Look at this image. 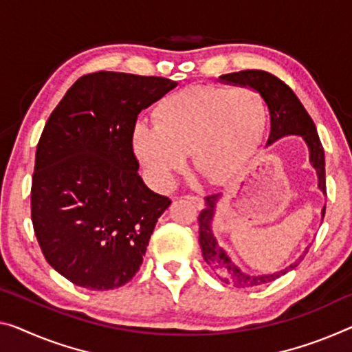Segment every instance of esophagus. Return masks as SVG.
I'll list each match as a JSON object with an SVG mask.
<instances>
[{
    "label": "esophagus",
    "mask_w": 352,
    "mask_h": 352,
    "mask_svg": "<svg viewBox=\"0 0 352 352\" xmlns=\"http://www.w3.org/2000/svg\"><path fill=\"white\" fill-rule=\"evenodd\" d=\"M184 198L188 199V201H190L195 208L201 209L204 206V199L201 197H197V195H186Z\"/></svg>",
    "instance_id": "1"
}]
</instances>
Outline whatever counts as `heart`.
<instances>
[{
  "label": "heart",
  "mask_w": 352,
  "mask_h": 352,
  "mask_svg": "<svg viewBox=\"0 0 352 352\" xmlns=\"http://www.w3.org/2000/svg\"><path fill=\"white\" fill-rule=\"evenodd\" d=\"M154 120L133 127L132 148L155 186H171L190 153L199 175L220 184L244 170L261 144L266 104L245 86H190L162 99Z\"/></svg>",
  "instance_id": "obj_1"
}]
</instances>
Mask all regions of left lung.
I'll use <instances>...</instances> for the list:
<instances>
[{"label":"left lung","instance_id":"left-lung-1","mask_svg":"<svg viewBox=\"0 0 352 352\" xmlns=\"http://www.w3.org/2000/svg\"><path fill=\"white\" fill-rule=\"evenodd\" d=\"M220 82L237 86H248L255 89L263 97L269 110V122L270 131L266 146L272 144L277 140L288 137V135H299L308 146L310 153V164L316 171L318 176V188L326 195V160H324V149L320 140V135L316 132V126L308 115L304 105L297 99L293 89L288 85L275 75L264 72V70H241V72H232L220 75ZM220 198L219 195H209L204 198V209L198 217L199 223V245H201L204 261L209 264V267L217 274V277L223 283L236 286V288H252L264 283H270L278 277H282L286 272L297 267L304 256L307 255L308 248L296 259L293 264L274 274H261L253 275L247 274L239 266H236L234 261L228 256L223 248L219 245L212 231V221L215 215V206ZM326 206L322 208L321 215L324 219Z\"/></svg>","mask_w":352,"mask_h":352}]
</instances>
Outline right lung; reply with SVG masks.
I'll use <instances>...</instances> for the list:
<instances>
[{"label": "right lung", "instance_id": "add662e5", "mask_svg": "<svg viewBox=\"0 0 352 352\" xmlns=\"http://www.w3.org/2000/svg\"><path fill=\"white\" fill-rule=\"evenodd\" d=\"M177 83L122 72L80 77L48 118L36 149L31 220L47 263L74 285L131 282L170 198L138 175L140 111Z\"/></svg>", "mask_w": 352, "mask_h": 352}]
</instances>
